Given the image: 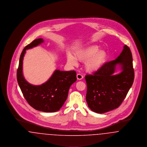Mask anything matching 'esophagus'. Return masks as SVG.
Returning <instances> with one entry per match:
<instances>
[{"instance_id":"esophagus-1","label":"esophagus","mask_w":147,"mask_h":147,"mask_svg":"<svg viewBox=\"0 0 147 147\" xmlns=\"http://www.w3.org/2000/svg\"><path fill=\"white\" fill-rule=\"evenodd\" d=\"M83 75H82L81 74H78L77 75V79H78V80H82L83 78Z\"/></svg>"}]
</instances>
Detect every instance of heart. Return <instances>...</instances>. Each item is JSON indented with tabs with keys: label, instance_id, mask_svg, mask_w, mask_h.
Returning a JSON list of instances; mask_svg holds the SVG:
<instances>
[{
	"label": "heart",
	"instance_id": "heart-1",
	"mask_svg": "<svg viewBox=\"0 0 147 147\" xmlns=\"http://www.w3.org/2000/svg\"><path fill=\"white\" fill-rule=\"evenodd\" d=\"M85 62V67L89 72H94L99 70L105 63L107 53L105 51L100 49L96 45H90L76 52V57L71 53L67 55L68 63L73 65L77 64V60Z\"/></svg>",
	"mask_w": 147,
	"mask_h": 147
}]
</instances>
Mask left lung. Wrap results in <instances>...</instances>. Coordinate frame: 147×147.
Listing matches in <instances>:
<instances>
[{
  "label": "left lung",
  "instance_id": "8db88e82",
  "mask_svg": "<svg viewBox=\"0 0 147 147\" xmlns=\"http://www.w3.org/2000/svg\"><path fill=\"white\" fill-rule=\"evenodd\" d=\"M122 72L113 75L117 64ZM134 71L130 49L125 45L120 55L115 60L105 63L92 74H86V100L94 112L102 113L119 107L126 98L133 84Z\"/></svg>",
  "mask_w": 147,
  "mask_h": 147
}]
</instances>
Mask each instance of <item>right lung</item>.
Listing matches in <instances>:
<instances>
[{"label": "right lung", "instance_id": "obj_1", "mask_svg": "<svg viewBox=\"0 0 147 147\" xmlns=\"http://www.w3.org/2000/svg\"><path fill=\"white\" fill-rule=\"evenodd\" d=\"M42 42V38L36 39L23 49L17 70V80L24 98L31 107L43 112H56L67 100L70 86L77 80V73L75 70H56L49 80L41 85L34 86L28 83L22 74L24 56L26 49Z\"/></svg>", "mask_w": 147, "mask_h": 147}]
</instances>
